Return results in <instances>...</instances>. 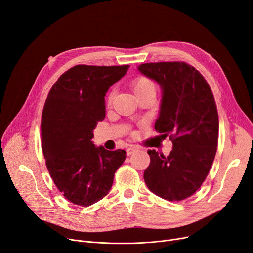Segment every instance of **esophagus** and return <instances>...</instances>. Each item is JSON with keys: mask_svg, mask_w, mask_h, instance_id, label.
Returning a JSON list of instances; mask_svg holds the SVG:
<instances>
[{"mask_svg": "<svg viewBox=\"0 0 253 253\" xmlns=\"http://www.w3.org/2000/svg\"><path fill=\"white\" fill-rule=\"evenodd\" d=\"M136 150H137L136 147H128V148L126 149V155H127V156L133 155Z\"/></svg>", "mask_w": 253, "mask_h": 253, "instance_id": "esophagus-1", "label": "esophagus"}]
</instances>
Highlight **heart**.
Returning a JSON list of instances; mask_svg holds the SVG:
<instances>
[{"label": "heart", "instance_id": "1", "mask_svg": "<svg viewBox=\"0 0 253 253\" xmlns=\"http://www.w3.org/2000/svg\"><path fill=\"white\" fill-rule=\"evenodd\" d=\"M132 89L137 98L151 92H156V86L154 81L145 76H139L135 78L132 81ZM115 90H112V91L109 93L107 98L108 105H112L113 99L115 97Z\"/></svg>", "mask_w": 253, "mask_h": 253}]
</instances>
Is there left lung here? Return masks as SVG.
I'll list each match as a JSON object with an SVG mask.
<instances>
[{
  "label": "left lung",
  "mask_w": 253,
  "mask_h": 253,
  "mask_svg": "<svg viewBox=\"0 0 253 253\" xmlns=\"http://www.w3.org/2000/svg\"><path fill=\"white\" fill-rule=\"evenodd\" d=\"M138 69L162 88L155 129L173 143L168 157L147 151L145 184L166 200H184L203 185L216 156L219 118L213 92L204 76L186 62L144 63Z\"/></svg>",
  "instance_id": "1"
}]
</instances>
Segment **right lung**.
<instances>
[{
    "instance_id": "right-lung-1",
    "label": "right lung",
    "mask_w": 253,
    "mask_h": 253,
    "mask_svg": "<svg viewBox=\"0 0 253 253\" xmlns=\"http://www.w3.org/2000/svg\"><path fill=\"white\" fill-rule=\"evenodd\" d=\"M128 67L76 65L47 94L42 118L45 165L58 190L77 206L89 207L104 198L126 159L124 149L95 147L91 139L106 116V92Z\"/></svg>"
}]
</instances>
